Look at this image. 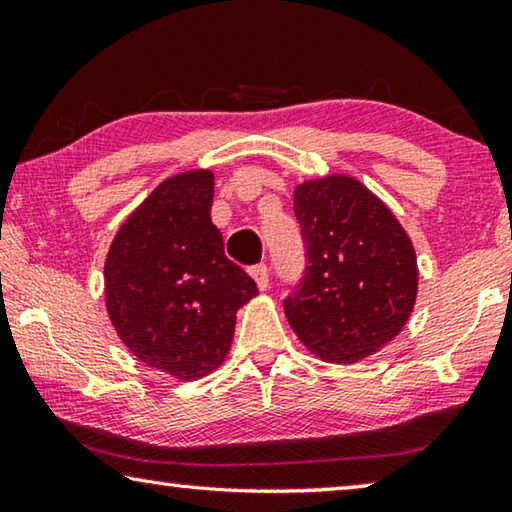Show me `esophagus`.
Segmentation results:
<instances>
[{"instance_id": "1", "label": "esophagus", "mask_w": 512, "mask_h": 512, "mask_svg": "<svg viewBox=\"0 0 512 512\" xmlns=\"http://www.w3.org/2000/svg\"><path fill=\"white\" fill-rule=\"evenodd\" d=\"M250 275H253V280L257 282L259 291L268 289V268H266V264H257V266L250 268Z\"/></svg>"}]
</instances>
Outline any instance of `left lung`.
Wrapping results in <instances>:
<instances>
[{
  "mask_svg": "<svg viewBox=\"0 0 512 512\" xmlns=\"http://www.w3.org/2000/svg\"><path fill=\"white\" fill-rule=\"evenodd\" d=\"M293 210L305 277L284 300L302 345L327 363H357L391 343L418 298L411 237L377 194L345 173L305 180Z\"/></svg>",
  "mask_w": 512,
  "mask_h": 512,
  "instance_id": "left-lung-1",
  "label": "left lung"
}]
</instances>
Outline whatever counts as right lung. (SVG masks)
I'll return each mask as SVG.
<instances>
[{
  "label": "right lung",
  "mask_w": 512,
  "mask_h": 512,
  "mask_svg": "<svg viewBox=\"0 0 512 512\" xmlns=\"http://www.w3.org/2000/svg\"><path fill=\"white\" fill-rule=\"evenodd\" d=\"M214 173H176L153 189L112 239L103 280L110 323L133 357L194 381L225 361L237 309L257 296L223 253L212 223Z\"/></svg>",
  "instance_id": "obj_1"
}]
</instances>
